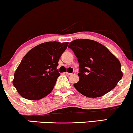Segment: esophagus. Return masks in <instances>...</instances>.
I'll return each instance as SVG.
<instances>
[{
	"label": "esophagus",
	"mask_w": 133,
	"mask_h": 133,
	"mask_svg": "<svg viewBox=\"0 0 133 133\" xmlns=\"http://www.w3.org/2000/svg\"><path fill=\"white\" fill-rule=\"evenodd\" d=\"M65 73H66L67 75H69V76H71V75H75L76 73H75V72H73V73H68V72H65Z\"/></svg>",
	"instance_id": "esophagus-1"
}]
</instances>
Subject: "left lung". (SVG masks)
I'll return each mask as SVG.
<instances>
[{
	"mask_svg": "<svg viewBox=\"0 0 133 133\" xmlns=\"http://www.w3.org/2000/svg\"><path fill=\"white\" fill-rule=\"evenodd\" d=\"M78 58L79 81L73 84L88 97L108 93L122 78L120 62L105 47L90 39H76L68 45Z\"/></svg>",
	"mask_w": 133,
	"mask_h": 133,
	"instance_id": "1",
	"label": "left lung"
}]
</instances>
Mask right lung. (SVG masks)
<instances>
[{"instance_id":"add662e5","label":"right lung","mask_w":133,"mask_h":133,"mask_svg":"<svg viewBox=\"0 0 133 133\" xmlns=\"http://www.w3.org/2000/svg\"><path fill=\"white\" fill-rule=\"evenodd\" d=\"M68 42H47L34 47L15 72L13 84L23 97L39 100L51 92L60 76L57 67Z\"/></svg>"}]
</instances>
